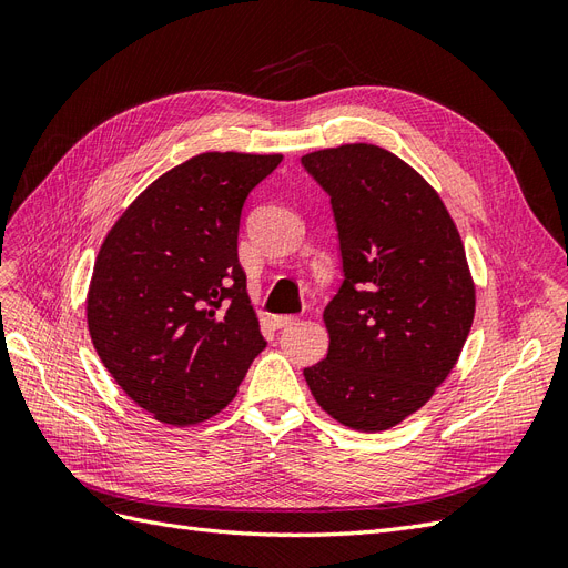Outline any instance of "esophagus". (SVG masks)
I'll return each instance as SVG.
<instances>
[{"mask_svg": "<svg viewBox=\"0 0 568 568\" xmlns=\"http://www.w3.org/2000/svg\"><path fill=\"white\" fill-rule=\"evenodd\" d=\"M301 322V317H294V315H277L272 317V324L277 326V329H288V326H296Z\"/></svg>", "mask_w": 568, "mask_h": 568, "instance_id": "34e87169", "label": "esophagus"}]
</instances>
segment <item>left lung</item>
Returning a JSON list of instances; mask_svg holds the SVG:
<instances>
[{
  "instance_id": "left-lung-1",
  "label": "left lung",
  "mask_w": 568,
  "mask_h": 568,
  "mask_svg": "<svg viewBox=\"0 0 568 568\" xmlns=\"http://www.w3.org/2000/svg\"><path fill=\"white\" fill-rule=\"evenodd\" d=\"M301 163L329 194L343 270L324 307L329 353L303 376L326 415L384 432L457 363L476 305L467 255L440 196L390 151L343 144Z\"/></svg>"
}]
</instances>
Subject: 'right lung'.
<instances>
[{
	"instance_id": "add662e5",
	"label": "right lung",
	"mask_w": 568,
	"mask_h": 568,
	"mask_svg": "<svg viewBox=\"0 0 568 568\" xmlns=\"http://www.w3.org/2000/svg\"><path fill=\"white\" fill-rule=\"evenodd\" d=\"M282 153L211 151L132 201L94 263L88 326L118 386L163 424L209 419L267 343L239 265V225Z\"/></svg>"
}]
</instances>
